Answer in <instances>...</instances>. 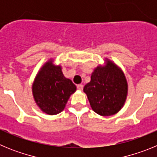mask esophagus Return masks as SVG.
Instances as JSON below:
<instances>
[{
    "mask_svg": "<svg viewBox=\"0 0 157 157\" xmlns=\"http://www.w3.org/2000/svg\"><path fill=\"white\" fill-rule=\"evenodd\" d=\"M77 89L78 90H82V89H83V86L82 85V84H79V85H78L77 86Z\"/></svg>",
    "mask_w": 157,
    "mask_h": 157,
    "instance_id": "obj_1",
    "label": "esophagus"
}]
</instances>
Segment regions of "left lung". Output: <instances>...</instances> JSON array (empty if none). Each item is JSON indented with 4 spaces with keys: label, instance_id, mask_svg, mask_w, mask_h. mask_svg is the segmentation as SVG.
Instances as JSON below:
<instances>
[{
    "label": "left lung",
    "instance_id": "left-lung-1",
    "mask_svg": "<svg viewBox=\"0 0 157 157\" xmlns=\"http://www.w3.org/2000/svg\"><path fill=\"white\" fill-rule=\"evenodd\" d=\"M93 110L102 116L120 112L127 100L128 85L120 67L105 59L104 66L99 65L91 75V80L83 88Z\"/></svg>",
    "mask_w": 157,
    "mask_h": 157
}]
</instances>
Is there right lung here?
Returning <instances> with one entry per match:
<instances>
[{
	"label": "right lung",
	"mask_w": 157,
	"mask_h": 157,
	"mask_svg": "<svg viewBox=\"0 0 157 157\" xmlns=\"http://www.w3.org/2000/svg\"><path fill=\"white\" fill-rule=\"evenodd\" d=\"M75 91V85L64 77L61 66L54 64L52 59L41 67L32 85L35 103L43 112L51 116L61 112Z\"/></svg>",
	"instance_id": "right-lung-1"
}]
</instances>
